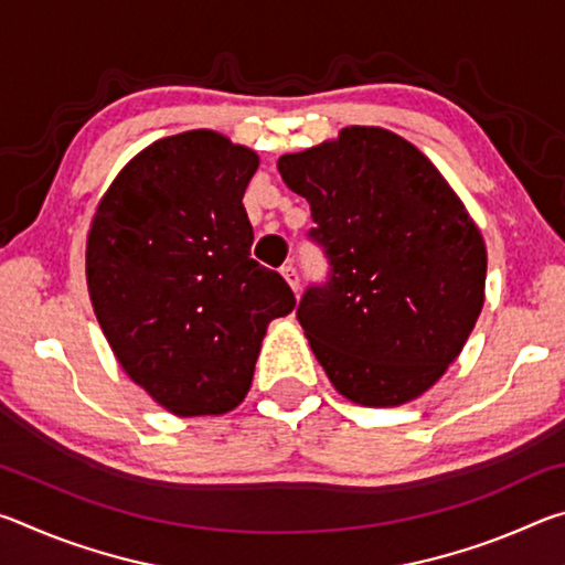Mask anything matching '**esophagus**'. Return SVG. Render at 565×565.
I'll return each mask as SVG.
<instances>
[{
  "label": "esophagus",
  "instance_id": "34e87169",
  "mask_svg": "<svg viewBox=\"0 0 565 565\" xmlns=\"http://www.w3.org/2000/svg\"><path fill=\"white\" fill-rule=\"evenodd\" d=\"M281 276H284L286 284H289L294 291H299V271H296L294 264H284L281 266Z\"/></svg>",
  "mask_w": 565,
  "mask_h": 565
}]
</instances>
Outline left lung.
Listing matches in <instances>:
<instances>
[{
  "label": "left lung",
  "mask_w": 565,
  "mask_h": 565,
  "mask_svg": "<svg viewBox=\"0 0 565 565\" xmlns=\"http://www.w3.org/2000/svg\"><path fill=\"white\" fill-rule=\"evenodd\" d=\"M311 206L329 276L299 319L341 396L398 406L431 388L461 353L483 306L486 246L461 199L420 151L381 127L279 159Z\"/></svg>",
  "instance_id": "obj_1"
}]
</instances>
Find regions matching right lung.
I'll return each mask as SVG.
<instances>
[{"mask_svg":"<svg viewBox=\"0 0 565 565\" xmlns=\"http://www.w3.org/2000/svg\"><path fill=\"white\" fill-rule=\"evenodd\" d=\"M252 149L209 129L159 139L119 171L92 218L87 284L127 376L177 416L242 404L271 319L294 291L252 259L242 204Z\"/></svg>","mask_w":565,"mask_h":565,"instance_id":"obj_1","label":"right lung"}]
</instances>
